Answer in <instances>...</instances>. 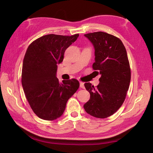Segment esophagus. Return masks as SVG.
Instances as JSON below:
<instances>
[{"mask_svg": "<svg viewBox=\"0 0 153 153\" xmlns=\"http://www.w3.org/2000/svg\"><path fill=\"white\" fill-rule=\"evenodd\" d=\"M79 84H80V87L81 88H82V89H84V83H83V82H79Z\"/></svg>", "mask_w": 153, "mask_h": 153, "instance_id": "obj_1", "label": "esophagus"}]
</instances>
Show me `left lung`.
Wrapping results in <instances>:
<instances>
[{
  "label": "left lung",
  "instance_id": "8db88e82",
  "mask_svg": "<svg viewBox=\"0 0 153 153\" xmlns=\"http://www.w3.org/2000/svg\"><path fill=\"white\" fill-rule=\"evenodd\" d=\"M95 48L93 68L100 74L97 87L84 84L90 99L83 105L87 113L105 118L114 114L122 105L131 80V70L127 52L122 41L105 32L85 34Z\"/></svg>",
  "mask_w": 153,
  "mask_h": 153
}]
</instances>
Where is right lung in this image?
<instances>
[{"instance_id":"1","label":"right lung","mask_w":153,"mask_h":153,"mask_svg":"<svg viewBox=\"0 0 153 153\" xmlns=\"http://www.w3.org/2000/svg\"><path fill=\"white\" fill-rule=\"evenodd\" d=\"M78 37L79 34L46 35L27 48L23 61L22 84L31 109L39 118L50 121L59 118L68 99L79 88L76 79L60 83L56 77L57 64L63 61L65 51Z\"/></svg>"}]
</instances>
